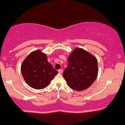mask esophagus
I'll return each instance as SVG.
<instances>
[{"label": "esophagus", "instance_id": "34e87169", "mask_svg": "<svg viewBox=\"0 0 125 125\" xmlns=\"http://www.w3.org/2000/svg\"><path fill=\"white\" fill-rule=\"evenodd\" d=\"M58 72L59 73H62L63 72V70H62V69H59V70H58Z\"/></svg>", "mask_w": 125, "mask_h": 125}]
</instances>
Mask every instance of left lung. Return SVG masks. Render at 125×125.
Wrapping results in <instances>:
<instances>
[{
  "instance_id": "obj_1",
  "label": "left lung",
  "mask_w": 125,
  "mask_h": 125,
  "mask_svg": "<svg viewBox=\"0 0 125 125\" xmlns=\"http://www.w3.org/2000/svg\"><path fill=\"white\" fill-rule=\"evenodd\" d=\"M68 66L63 77L72 89H86L95 81L98 73L97 61L92 54L81 48H76L69 56Z\"/></svg>"
}]
</instances>
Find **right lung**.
Masks as SVG:
<instances>
[{"instance_id": "1", "label": "right lung", "mask_w": 125, "mask_h": 125, "mask_svg": "<svg viewBox=\"0 0 125 125\" xmlns=\"http://www.w3.org/2000/svg\"><path fill=\"white\" fill-rule=\"evenodd\" d=\"M21 72L26 82L36 89H42L51 83L58 71L48 62L46 54L39 50L31 53L21 66Z\"/></svg>"}]
</instances>
